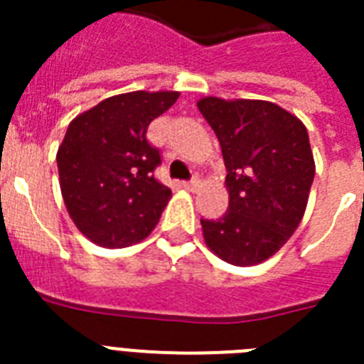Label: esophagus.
Listing matches in <instances>:
<instances>
[{"label":"esophagus","instance_id":"1","mask_svg":"<svg viewBox=\"0 0 364 364\" xmlns=\"http://www.w3.org/2000/svg\"><path fill=\"white\" fill-rule=\"evenodd\" d=\"M181 185L187 188V191H191V193H196L200 187V177H194V179H191V181H183Z\"/></svg>","mask_w":364,"mask_h":364}]
</instances>
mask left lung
Returning a JSON list of instances; mask_svg holds the SVG:
<instances>
[{
	"instance_id": "left-lung-1",
	"label": "left lung",
	"mask_w": 364,
	"mask_h": 364,
	"mask_svg": "<svg viewBox=\"0 0 364 364\" xmlns=\"http://www.w3.org/2000/svg\"><path fill=\"white\" fill-rule=\"evenodd\" d=\"M200 113L221 143L228 211L200 219L208 247L236 266L270 259L285 245L308 204L316 164L306 126L262 100L202 98Z\"/></svg>"
}]
</instances>
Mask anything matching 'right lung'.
Instances as JSON below:
<instances>
[{"instance_id": "1", "label": "right lung", "mask_w": 364, "mask_h": 364, "mask_svg": "<svg viewBox=\"0 0 364 364\" xmlns=\"http://www.w3.org/2000/svg\"><path fill=\"white\" fill-rule=\"evenodd\" d=\"M179 92L119 94L75 117L58 147L68 213L88 240L126 247L153 232L171 191L154 177L159 149L147 141L153 119Z\"/></svg>"}]
</instances>
